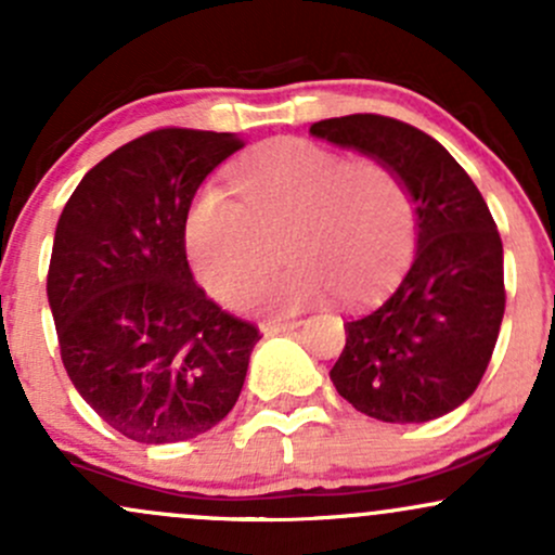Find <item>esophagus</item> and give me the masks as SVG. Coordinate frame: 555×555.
<instances>
[{"label": "esophagus", "instance_id": "1", "mask_svg": "<svg viewBox=\"0 0 555 555\" xmlns=\"http://www.w3.org/2000/svg\"><path fill=\"white\" fill-rule=\"evenodd\" d=\"M297 326H299L297 318H271V321L260 323V331H263L266 336H271V334H282V331H289Z\"/></svg>", "mask_w": 555, "mask_h": 555}]
</instances>
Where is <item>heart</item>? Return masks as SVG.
Returning <instances> with one entry per match:
<instances>
[{"label": "heart", "instance_id": "b5f03b06", "mask_svg": "<svg viewBox=\"0 0 555 555\" xmlns=\"http://www.w3.org/2000/svg\"><path fill=\"white\" fill-rule=\"evenodd\" d=\"M238 197L203 188L188 214V250L201 284L240 302L279 260H292L253 297L271 310L315 302L328 289L360 305L386 289L412 250L404 184L373 156L341 158L305 138L258 145L234 167Z\"/></svg>", "mask_w": 555, "mask_h": 555}]
</instances>
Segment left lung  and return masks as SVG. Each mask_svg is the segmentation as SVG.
Masks as SVG:
<instances>
[{
  "instance_id": "8db88e82",
  "label": "left lung",
  "mask_w": 555,
  "mask_h": 555,
  "mask_svg": "<svg viewBox=\"0 0 555 555\" xmlns=\"http://www.w3.org/2000/svg\"><path fill=\"white\" fill-rule=\"evenodd\" d=\"M310 132L388 164L417 214L410 271L378 308L344 323L347 344L331 380L367 417H441L475 393L506 308L503 245L488 203L438 140L399 119L349 114Z\"/></svg>"
}]
</instances>
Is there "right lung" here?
Returning a JSON list of instances; mask_svg holds the SVG:
<instances>
[{
  "label": "right lung",
  "mask_w": 555,
  "mask_h": 555,
  "mask_svg": "<svg viewBox=\"0 0 555 555\" xmlns=\"http://www.w3.org/2000/svg\"><path fill=\"white\" fill-rule=\"evenodd\" d=\"M234 132L162 127L82 177L54 232L47 295L65 371L138 443H175L229 415L260 339L195 284L190 203L242 149Z\"/></svg>",
  "instance_id": "add662e5"
}]
</instances>
